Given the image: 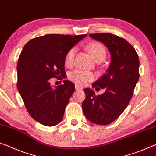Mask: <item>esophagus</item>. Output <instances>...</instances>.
Here are the masks:
<instances>
[{"mask_svg":"<svg viewBox=\"0 0 156 156\" xmlns=\"http://www.w3.org/2000/svg\"><path fill=\"white\" fill-rule=\"evenodd\" d=\"M75 89L76 90H82V88H81L80 86L75 84Z\"/></svg>","mask_w":156,"mask_h":156,"instance_id":"34e87169","label":"esophagus"}]
</instances>
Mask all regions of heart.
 <instances>
[{
    "mask_svg": "<svg viewBox=\"0 0 156 156\" xmlns=\"http://www.w3.org/2000/svg\"><path fill=\"white\" fill-rule=\"evenodd\" d=\"M86 49L96 61H102L105 58L107 51L105 47L98 42H91L86 45ZM76 47H72L65 55L64 63L67 67H72L75 62ZM69 80L78 86H84L95 79V75L92 72L83 70H75L68 75Z\"/></svg>",
    "mask_w": 156,
    "mask_h": 156,
    "instance_id": "1",
    "label": "heart"
}]
</instances>
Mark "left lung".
Masks as SVG:
<instances>
[{"label":"left lung","mask_w":156,"mask_h":156,"mask_svg":"<svg viewBox=\"0 0 156 156\" xmlns=\"http://www.w3.org/2000/svg\"><path fill=\"white\" fill-rule=\"evenodd\" d=\"M89 35L106 45L111 63L106 73L92 85L100 86L98 88H104L105 92L96 95L93 90L85 88L82 109L90 122L105 126L118 119L130 102L140 77V61L135 48L123 38L109 33Z\"/></svg>","instance_id":"left-lung-1"}]
</instances>
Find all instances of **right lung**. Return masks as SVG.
Masks as SVG:
<instances>
[{"label":"right lung","instance_id":"add662e5","mask_svg":"<svg viewBox=\"0 0 156 156\" xmlns=\"http://www.w3.org/2000/svg\"><path fill=\"white\" fill-rule=\"evenodd\" d=\"M86 35L47 34L30 40L21 52L16 86L28 114L42 125L56 126L63 118L75 85L65 80L54 88L50 81L63 77L65 55Z\"/></svg>","mask_w":156,"mask_h":156}]
</instances>
